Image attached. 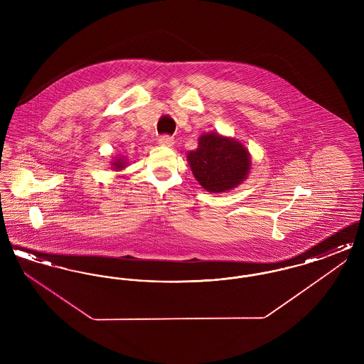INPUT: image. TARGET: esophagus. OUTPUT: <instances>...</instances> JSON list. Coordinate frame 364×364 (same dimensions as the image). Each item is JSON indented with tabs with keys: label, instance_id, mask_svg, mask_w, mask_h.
I'll list each match as a JSON object with an SVG mask.
<instances>
[{
	"label": "esophagus",
	"instance_id": "esophagus-1",
	"mask_svg": "<svg viewBox=\"0 0 364 364\" xmlns=\"http://www.w3.org/2000/svg\"><path fill=\"white\" fill-rule=\"evenodd\" d=\"M158 143H159L161 146L171 147V146H173L174 141L172 136H169V135H162V136H159V138H158Z\"/></svg>",
	"mask_w": 364,
	"mask_h": 364
}]
</instances>
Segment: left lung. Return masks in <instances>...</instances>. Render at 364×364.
<instances>
[{"label":"left lung","instance_id":"obj_1","mask_svg":"<svg viewBox=\"0 0 364 364\" xmlns=\"http://www.w3.org/2000/svg\"><path fill=\"white\" fill-rule=\"evenodd\" d=\"M192 173L208 192H224L239 186L250 171V154L233 139L206 134L198 149L188 153Z\"/></svg>","mask_w":364,"mask_h":364}]
</instances>
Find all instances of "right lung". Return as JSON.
<instances>
[{
    "mask_svg": "<svg viewBox=\"0 0 364 364\" xmlns=\"http://www.w3.org/2000/svg\"><path fill=\"white\" fill-rule=\"evenodd\" d=\"M113 165H114L116 169H122L124 168V162L122 161H116Z\"/></svg>",
    "mask_w": 364,
    "mask_h": 364,
    "instance_id": "obj_1",
    "label": "right lung"
}]
</instances>
